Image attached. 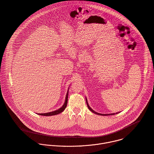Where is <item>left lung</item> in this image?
Wrapping results in <instances>:
<instances>
[{
	"label": "left lung",
	"mask_w": 154,
	"mask_h": 154,
	"mask_svg": "<svg viewBox=\"0 0 154 154\" xmlns=\"http://www.w3.org/2000/svg\"><path fill=\"white\" fill-rule=\"evenodd\" d=\"M86 103H87V106H88V108H89V109L91 111V112H92L93 113H94V114H97V115H100V116H109V115H114L115 114L114 113V114H100V113H97V112H96L95 111H94V110H92L91 108H90V106H89V105H88V101H87V99H86ZM116 114H118V112H117Z\"/></svg>",
	"instance_id": "obj_1"
}]
</instances>
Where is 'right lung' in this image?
<instances>
[{"instance_id":"right-lung-1","label":"right lung","mask_w":154,"mask_h":154,"mask_svg":"<svg viewBox=\"0 0 154 154\" xmlns=\"http://www.w3.org/2000/svg\"><path fill=\"white\" fill-rule=\"evenodd\" d=\"M69 90V89H68ZM68 91L67 92L66 95V98H65V103L63 104V105L59 109L54 111H52L50 112H48V113H43V114H38V115H41V116H55V115H57L61 112H62L66 108V106H67V103H68Z\"/></svg>"}]
</instances>
